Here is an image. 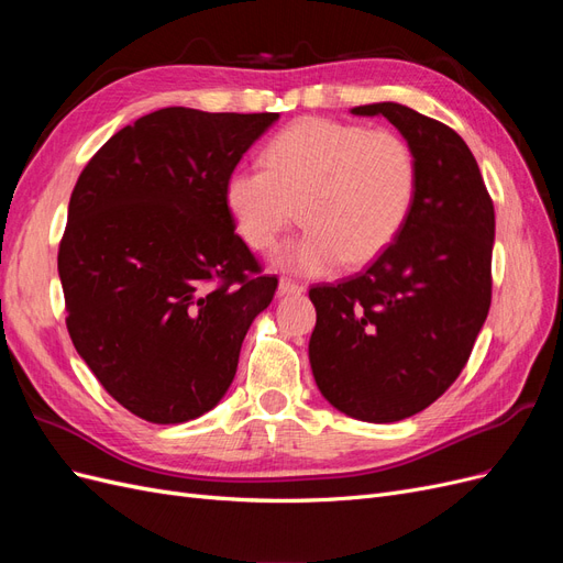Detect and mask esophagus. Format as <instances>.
Wrapping results in <instances>:
<instances>
[{
  "instance_id": "34e87169",
  "label": "esophagus",
  "mask_w": 563,
  "mask_h": 563,
  "mask_svg": "<svg viewBox=\"0 0 563 563\" xmlns=\"http://www.w3.org/2000/svg\"><path fill=\"white\" fill-rule=\"evenodd\" d=\"M279 294H282V296H300V294H305V286L298 284V282H294V279H288V277H282V282H279Z\"/></svg>"
}]
</instances>
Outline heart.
Returning a JSON list of instances; mask_svg holds the SVG:
<instances>
[{
	"mask_svg": "<svg viewBox=\"0 0 563 563\" xmlns=\"http://www.w3.org/2000/svg\"><path fill=\"white\" fill-rule=\"evenodd\" d=\"M418 195V164L399 133L331 119H302L265 150V168L225 180V207L242 240L267 251L296 223L305 230L277 263L321 275L368 265L395 244Z\"/></svg>",
	"mask_w": 563,
	"mask_h": 563,
	"instance_id": "heart-1",
	"label": "heart"
}]
</instances>
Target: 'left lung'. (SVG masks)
Returning a JSON list of instances; mask_svg holds the SVG:
<instances>
[{
	"label": "left lung",
	"mask_w": 563,
	"mask_h": 563,
	"mask_svg": "<svg viewBox=\"0 0 563 563\" xmlns=\"http://www.w3.org/2000/svg\"><path fill=\"white\" fill-rule=\"evenodd\" d=\"M383 114L413 150L418 195L380 258L338 284H317L310 364L321 395L366 422L420 413L455 383L490 308L496 211L460 135L399 103Z\"/></svg>",
	"instance_id": "left-lung-1"
}]
</instances>
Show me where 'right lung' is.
Wrapping results in <instances>:
<instances>
[{
    "mask_svg": "<svg viewBox=\"0 0 563 563\" xmlns=\"http://www.w3.org/2000/svg\"><path fill=\"white\" fill-rule=\"evenodd\" d=\"M277 112L164 108L84 166L58 249L65 323L108 395L147 422L223 399L277 277L234 232L225 180Z\"/></svg>",
    "mask_w": 563,
    "mask_h": 563,
    "instance_id": "right-lung-1",
    "label": "right lung"
}]
</instances>
